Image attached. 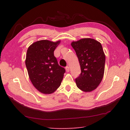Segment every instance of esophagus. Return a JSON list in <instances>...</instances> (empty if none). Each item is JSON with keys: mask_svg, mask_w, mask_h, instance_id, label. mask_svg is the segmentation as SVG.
I'll list each match as a JSON object with an SVG mask.
<instances>
[{"mask_svg": "<svg viewBox=\"0 0 130 130\" xmlns=\"http://www.w3.org/2000/svg\"><path fill=\"white\" fill-rule=\"evenodd\" d=\"M65 69H66V71H67V72H69V71H70V68H69V67H68H68H66V68H65Z\"/></svg>", "mask_w": 130, "mask_h": 130, "instance_id": "34e87169", "label": "esophagus"}]
</instances>
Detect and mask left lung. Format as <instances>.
<instances>
[{
    "label": "left lung",
    "instance_id": "8db88e82",
    "mask_svg": "<svg viewBox=\"0 0 130 130\" xmlns=\"http://www.w3.org/2000/svg\"><path fill=\"white\" fill-rule=\"evenodd\" d=\"M71 46L78 56L81 74L76 78L79 89L84 92L95 89L103 78L106 56L101 43L90 38L73 41Z\"/></svg>",
    "mask_w": 130,
    "mask_h": 130
}]
</instances>
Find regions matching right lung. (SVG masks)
Masks as SVG:
<instances>
[{
  "label": "right lung",
  "mask_w": 130,
  "mask_h": 130,
  "mask_svg": "<svg viewBox=\"0 0 130 130\" xmlns=\"http://www.w3.org/2000/svg\"><path fill=\"white\" fill-rule=\"evenodd\" d=\"M60 42L38 41L30 45L27 51L25 63L29 78L36 89L45 94L57 90L65 72L54 54Z\"/></svg>",
  "instance_id": "obj_1"
}]
</instances>
